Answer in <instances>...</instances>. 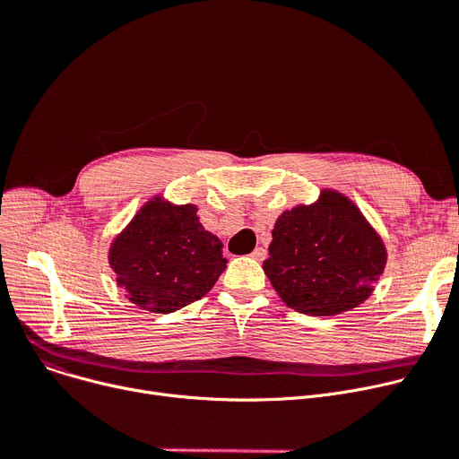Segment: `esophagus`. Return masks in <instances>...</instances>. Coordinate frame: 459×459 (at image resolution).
<instances>
[{"mask_svg":"<svg viewBox=\"0 0 459 459\" xmlns=\"http://www.w3.org/2000/svg\"><path fill=\"white\" fill-rule=\"evenodd\" d=\"M264 255H266V250H264V248H261V247H259V248H255V250L252 252V257H254V259H257V261H263V259H264Z\"/></svg>","mask_w":459,"mask_h":459,"instance_id":"34e87169","label":"esophagus"}]
</instances>
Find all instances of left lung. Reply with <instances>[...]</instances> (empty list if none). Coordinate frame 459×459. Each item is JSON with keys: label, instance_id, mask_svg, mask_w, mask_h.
I'll return each instance as SVG.
<instances>
[{"label": "left lung", "instance_id": "8db88e82", "mask_svg": "<svg viewBox=\"0 0 459 459\" xmlns=\"http://www.w3.org/2000/svg\"><path fill=\"white\" fill-rule=\"evenodd\" d=\"M385 263L384 240L358 205L325 188L315 204L280 214L263 271L294 311L332 316L363 304Z\"/></svg>", "mask_w": 459, "mask_h": 459}]
</instances>
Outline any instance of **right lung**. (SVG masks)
I'll return each mask as SVG.
<instances>
[{"label":"right lung","instance_id":"right-lung-1","mask_svg":"<svg viewBox=\"0 0 459 459\" xmlns=\"http://www.w3.org/2000/svg\"><path fill=\"white\" fill-rule=\"evenodd\" d=\"M193 204L146 202L115 237L109 264L126 299L150 313L200 300L226 271L222 242L204 230Z\"/></svg>","mask_w":459,"mask_h":459}]
</instances>
